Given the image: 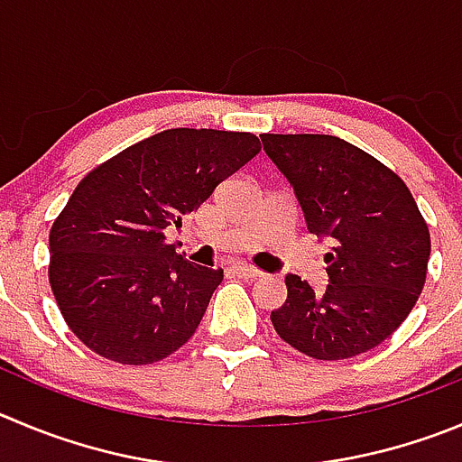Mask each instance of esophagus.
<instances>
[{"instance_id":"34e87169","label":"esophagus","mask_w":462,"mask_h":462,"mask_svg":"<svg viewBox=\"0 0 462 462\" xmlns=\"http://www.w3.org/2000/svg\"><path fill=\"white\" fill-rule=\"evenodd\" d=\"M232 273L241 275V278H260L262 271L253 269V266L244 264V262H236V264H232Z\"/></svg>"}]
</instances>
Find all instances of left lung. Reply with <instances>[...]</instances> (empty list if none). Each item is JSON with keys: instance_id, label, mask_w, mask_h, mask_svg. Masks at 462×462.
Masks as SVG:
<instances>
[{"instance_id": "8db88e82", "label": "left lung", "mask_w": 462, "mask_h": 462, "mask_svg": "<svg viewBox=\"0 0 462 462\" xmlns=\"http://www.w3.org/2000/svg\"><path fill=\"white\" fill-rule=\"evenodd\" d=\"M266 157L287 180L305 230L330 241L328 284L314 291L287 273V300L271 312L275 333L317 360L378 346L424 290L430 236L396 172L328 134H262Z\"/></svg>"}]
</instances>
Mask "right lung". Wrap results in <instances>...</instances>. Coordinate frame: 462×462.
<instances>
[{"instance_id":"add662e5","label":"right lung","mask_w":462,"mask_h":462,"mask_svg":"<svg viewBox=\"0 0 462 462\" xmlns=\"http://www.w3.org/2000/svg\"><path fill=\"white\" fill-rule=\"evenodd\" d=\"M257 152L248 132L163 129L77 184L50 232V284L90 351L150 365L189 342L223 271L178 255L166 230Z\"/></svg>"}]
</instances>
